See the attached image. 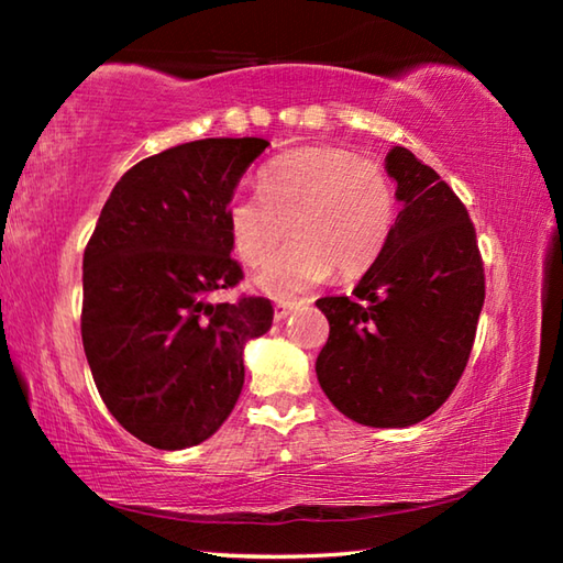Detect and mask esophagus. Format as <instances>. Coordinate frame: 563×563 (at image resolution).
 <instances>
[{
    "label": "esophagus",
    "mask_w": 563,
    "mask_h": 563,
    "mask_svg": "<svg viewBox=\"0 0 563 563\" xmlns=\"http://www.w3.org/2000/svg\"><path fill=\"white\" fill-rule=\"evenodd\" d=\"M298 300H278L275 302V308H273V318L275 320H285L292 312V308H298Z\"/></svg>",
    "instance_id": "34e87169"
}]
</instances>
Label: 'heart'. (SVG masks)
<instances>
[{
    "label": "heart",
    "mask_w": 563,
    "mask_h": 563,
    "mask_svg": "<svg viewBox=\"0 0 563 563\" xmlns=\"http://www.w3.org/2000/svg\"><path fill=\"white\" fill-rule=\"evenodd\" d=\"M397 218L395 184L387 170L330 146L288 151L263 168L258 194L225 208L235 253L261 265L285 233L295 241L255 275V288L292 298L328 278L332 268L357 275L377 261Z\"/></svg>",
    "instance_id": "1"
}]
</instances>
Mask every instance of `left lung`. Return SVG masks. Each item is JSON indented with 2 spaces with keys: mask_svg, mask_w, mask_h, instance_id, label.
<instances>
[{
  "mask_svg": "<svg viewBox=\"0 0 563 563\" xmlns=\"http://www.w3.org/2000/svg\"><path fill=\"white\" fill-rule=\"evenodd\" d=\"M385 170L402 208L355 298L316 302L330 322L316 373L352 422L409 427L460 383L484 305V268L470 213L434 168L393 146Z\"/></svg>",
  "mask_w": 563,
  "mask_h": 563,
  "instance_id": "1",
  "label": "left lung"
}]
</instances>
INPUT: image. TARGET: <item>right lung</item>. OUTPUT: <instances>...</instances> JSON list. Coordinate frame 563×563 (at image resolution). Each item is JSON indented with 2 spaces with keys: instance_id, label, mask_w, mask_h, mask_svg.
<instances>
[{
  "instance_id": "obj_1",
  "label": "right lung",
  "mask_w": 563,
  "mask_h": 563,
  "mask_svg": "<svg viewBox=\"0 0 563 563\" xmlns=\"http://www.w3.org/2000/svg\"><path fill=\"white\" fill-rule=\"evenodd\" d=\"M265 139H201L139 161L84 251L81 340L123 430L156 450L218 432L241 397L243 350L273 325L265 298L211 302L243 278L225 208Z\"/></svg>"
}]
</instances>
